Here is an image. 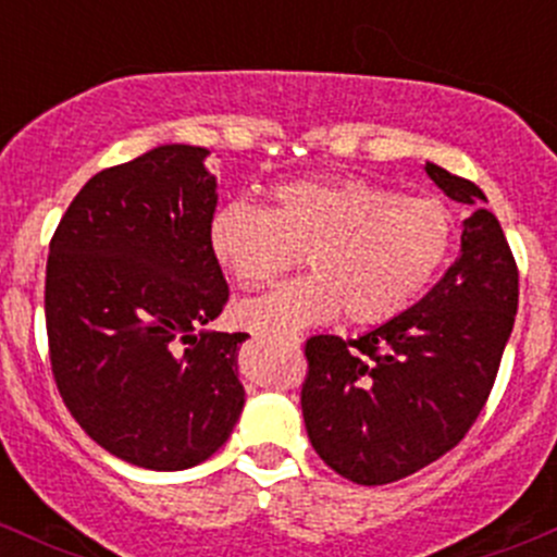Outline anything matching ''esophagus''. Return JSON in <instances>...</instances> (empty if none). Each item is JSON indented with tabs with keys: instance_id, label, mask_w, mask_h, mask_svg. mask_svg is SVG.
Returning a JSON list of instances; mask_svg holds the SVG:
<instances>
[{
	"instance_id": "34e87169",
	"label": "esophagus",
	"mask_w": 557,
	"mask_h": 557,
	"mask_svg": "<svg viewBox=\"0 0 557 557\" xmlns=\"http://www.w3.org/2000/svg\"><path fill=\"white\" fill-rule=\"evenodd\" d=\"M277 336L280 339H285V342H290V345H299V334H283V331H277Z\"/></svg>"
}]
</instances>
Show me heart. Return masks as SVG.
Segmentation results:
<instances>
[{
    "label": "heart",
    "mask_w": 557,
    "mask_h": 557,
    "mask_svg": "<svg viewBox=\"0 0 557 557\" xmlns=\"http://www.w3.org/2000/svg\"><path fill=\"white\" fill-rule=\"evenodd\" d=\"M453 243V215L431 196L393 194L361 177L280 185L272 207L228 201L210 247L243 288H263L307 252L312 274L239 307L247 325L296 331L345 318L377 325L418 301Z\"/></svg>",
    "instance_id": "1"
}]
</instances>
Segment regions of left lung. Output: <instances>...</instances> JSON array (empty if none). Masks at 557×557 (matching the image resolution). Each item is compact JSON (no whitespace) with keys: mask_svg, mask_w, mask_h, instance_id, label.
Segmentation results:
<instances>
[{"mask_svg":"<svg viewBox=\"0 0 557 557\" xmlns=\"http://www.w3.org/2000/svg\"><path fill=\"white\" fill-rule=\"evenodd\" d=\"M471 210L445 277L409 310L358 339L318 334L301 412L314 453L345 480L387 485L453 450L496 383L518 312V263L471 180L425 161Z\"/></svg>","mask_w":557,"mask_h":557,"instance_id":"left-lung-1","label":"left lung"}]
</instances>
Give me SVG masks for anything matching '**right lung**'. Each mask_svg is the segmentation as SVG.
Returning a JSON list of instances; mask_svg holds the SVG:
<instances>
[{"instance_id":"obj_1","label":"right lung","mask_w":557,"mask_h":557,"mask_svg":"<svg viewBox=\"0 0 557 557\" xmlns=\"http://www.w3.org/2000/svg\"><path fill=\"white\" fill-rule=\"evenodd\" d=\"M207 156L159 145L94 174L50 239L45 323L61 398L99 447L153 471L210 458L245 407L247 334L201 329L228 301Z\"/></svg>"}]
</instances>
